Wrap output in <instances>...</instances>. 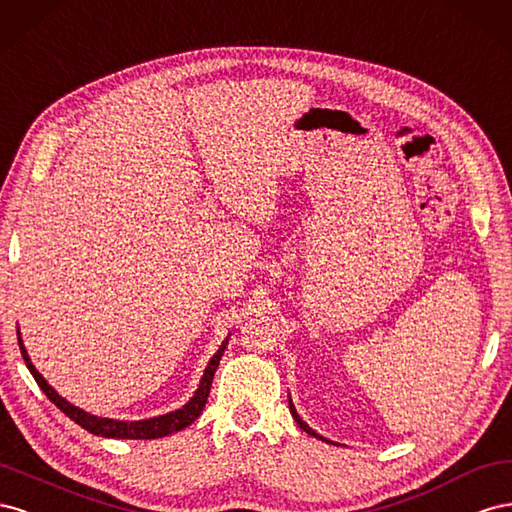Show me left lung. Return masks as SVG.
Wrapping results in <instances>:
<instances>
[{"mask_svg":"<svg viewBox=\"0 0 512 512\" xmlns=\"http://www.w3.org/2000/svg\"><path fill=\"white\" fill-rule=\"evenodd\" d=\"M289 412H291V416H294V420L298 422V427L302 429V431H306V433H309V435H313V437H317V440H321V442H326V444H332L330 440H326V437L324 435H319V433H315L309 425H306V422L298 416V412H296V407H294V403H291V397H289Z\"/></svg>","mask_w":512,"mask_h":512,"instance_id":"1","label":"left lung"}]
</instances>
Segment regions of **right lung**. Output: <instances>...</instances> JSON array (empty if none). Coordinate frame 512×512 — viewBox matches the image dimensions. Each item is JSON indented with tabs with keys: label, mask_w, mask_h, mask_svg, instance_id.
<instances>
[{
	"label": "right lung",
	"mask_w": 512,
	"mask_h": 512,
	"mask_svg": "<svg viewBox=\"0 0 512 512\" xmlns=\"http://www.w3.org/2000/svg\"><path fill=\"white\" fill-rule=\"evenodd\" d=\"M17 337H19L21 356H23V360L27 364L29 373L34 375L40 390L45 392L47 397H49V401L60 407V410L70 420H75L79 427H83L85 431H90L94 435H100V437H113V440H156V437H165V435H171V433H178V431L186 429L188 425H193V422L199 418V414L203 412V407H206V401L210 397L212 379H214V373L218 369V362H221V358H223V352H225V347L229 343L231 334L221 343V347H218V352L210 358L206 371H203V375H201V382H199L195 394L180 407V410L163 414V416H154V418H143V420L102 418V416H94L90 412L81 410V407H77V405H72L53 386H49L47 379L36 371L34 362L29 360V354H27L25 345H23L19 328H17Z\"/></svg>",
	"instance_id": "obj_1"
}]
</instances>
